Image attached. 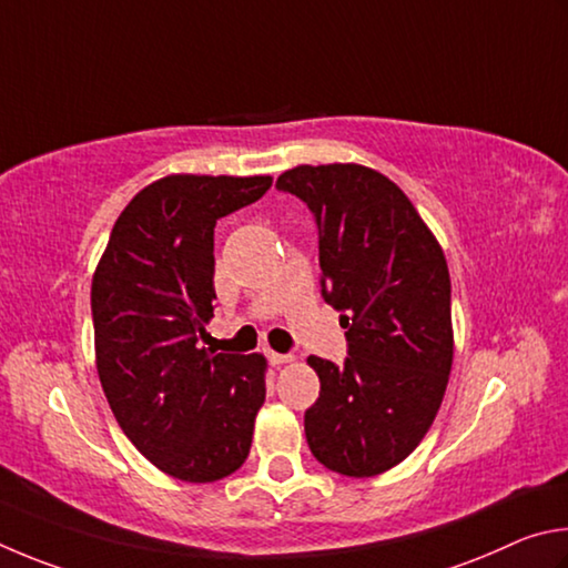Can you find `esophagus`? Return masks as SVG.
Segmentation results:
<instances>
[{
    "instance_id": "obj_1",
    "label": "esophagus",
    "mask_w": 568,
    "mask_h": 568,
    "mask_svg": "<svg viewBox=\"0 0 568 568\" xmlns=\"http://www.w3.org/2000/svg\"><path fill=\"white\" fill-rule=\"evenodd\" d=\"M268 362H272L274 366H282V364H292L294 356L292 354H276V352H266Z\"/></svg>"
}]
</instances>
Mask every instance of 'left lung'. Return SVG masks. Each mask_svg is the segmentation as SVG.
<instances>
[{
    "label": "left lung",
    "instance_id": "1",
    "mask_svg": "<svg viewBox=\"0 0 568 568\" xmlns=\"http://www.w3.org/2000/svg\"><path fill=\"white\" fill-rule=\"evenodd\" d=\"M276 189L316 219L322 296L349 344L342 366L306 359L322 382L306 442L336 474H384L419 446L449 384V266L409 196L369 166L302 164Z\"/></svg>",
    "mask_w": 568,
    "mask_h": 568
}]
</instances>
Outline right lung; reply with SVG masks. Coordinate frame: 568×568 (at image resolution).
I'll list each match as a JSON object with an SVG mask.
<instances>
[{
    "mask_svg": "<svg viewBox=\"0 0 568 568\" xmlns=\"http://www.w3.org/2000/svg\"><path fill=\"white\" fill-rule=\"evenodd\" d=\"M272 176L172 174L119 214L92 278L97 372L126 439L174 479H224L248 456L262 354L204 349L214 316V226Z\"/></svg>",
    "mask_w": 568,
    "mask_h": 568,
    "instance_id": "add662e5",
    "label": "right lung"
}]
</instances>
